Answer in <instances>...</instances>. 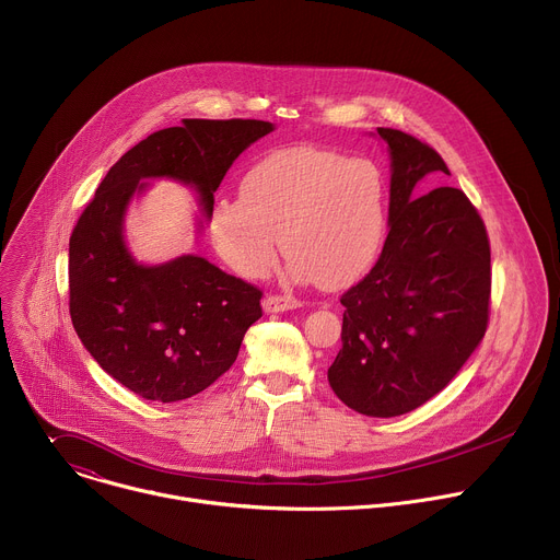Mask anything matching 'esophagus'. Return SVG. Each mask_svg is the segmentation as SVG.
<instances>
[{
    "label": "esophagus",
    "mask_w": 560,
    "mask_h": 560,
    "mask_svg": "<svg viewBox=\"0 0 560 560\" xmlns=\"http://www.w3.org/2000/svg\"><path fill=\"white\" fill-rule=\"evenodd\" d=\"M294 307H301V301L290 294H270L268 299H264L266 312H285V310H294Z\"/></svg>",
    "instance_id": "esophagus-1"
}]
</instances>
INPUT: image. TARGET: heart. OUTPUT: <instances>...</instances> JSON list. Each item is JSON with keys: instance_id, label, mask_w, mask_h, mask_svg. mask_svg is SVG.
<instances>
[{"instance_id": "b5f03b06", "label": "heart", "mask_w": 560, "mask_h": 560, "mask_svg": "<svg viewBox=\"0 0 560 560\" xmlns=\"http://www.w3.org/2000/svg\"><path fill=\"white\" fill-rule=\"evenodd\" d=\"M387 225V188L370 159L316 148L275 150L244 175L238 197L210 208V234L242 277L266 275L281 248L288 277L341 288L378 257Z\"/></svg>"}]
</instances>
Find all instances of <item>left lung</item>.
<instances>
[{
  "instance_id": "8db88e82",
  "label": "left lung",
  "mask_w": 560,
  "mask_h": 560,
  "mask_svg": "<svg viewBox=\"0 0 560 560\" xmlns=\"http://www.w3.org/2000/svg\"><path fill=\"white\" fill-rule=\"evenodd\" d=\"M389 148V232L374 268L341 303L343 330L328 381L341 401L389 419L439 394L481 343L490 322V238L463 190L421 197L428 175H450L417 137L376 128Z\"/></svg>"
}]
</instances>
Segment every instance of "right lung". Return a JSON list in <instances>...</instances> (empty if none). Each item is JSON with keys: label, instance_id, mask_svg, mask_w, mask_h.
<instances>
[{"label": "right lung", "instance_id": "add662e5", "mask_svg": "<svg viewBox=\"0 0 560 560\" xmlns=\"http://www.w3.org/2000/svg\"><path fill=\"white\" fill-rule=\"evenodd\" d=\"M259 119H184L130 148L79 217L68 248L70 318L91 357L148 401L175 404L203 392L236 361L261 318L264 292L203 257L137 264L124 244V214L141 179L197 188L210 217L234 159L272 132Z\"/></svg>", "mask_w": 560, "mask_h": 560}]
</instances>
